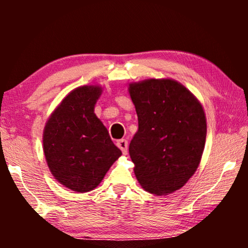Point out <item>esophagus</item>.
<instances>
[{
  "mask_svg": "<svg viewBox=\"0 0 248 248\" xmlns=\"http://www.w3.org/2000/svg\"><path fill=\"white\" fill-rule=\"evenodd\" d=\"M116 144H117V147L121 149L122 152H123V155H126L127 154L128 143H127V141L125 140V139H121V140H118Z\"/></svg>",
  "mask_w": 248,
  "mask_h": 248,
  "instance_id": "obj_1",
  "label": "esophagus"
}]
</instances>
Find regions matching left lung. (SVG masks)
Here are the masks:
<instances>
[{"label": "left lung", "instance_id": "left-lung-1", "mask_svg": "<svg viewBox=\"0 0 248 248\" xmlns=\"http://www.w3.org/2000/svg\"><path fill=\"white\" fill-rule=\"evenodd\" d=\"M128 90L139 121L128 147L137 179L152 194L177 191L201 161L206 137L202 105L170 79L144 80Z\"/></svg>", "mask_w": 248, "mask_h": 248}]
</instances>
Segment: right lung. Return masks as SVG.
I'll list each match as a JSON object with an SVG mask.
<instances>
[{
	"label": "right lung",
	"instance_id": "obj_1",
	"mask_svg": "<svg viewBox=\"0 0 248 248\" xmlns=\"http://www.w3.org/2000/svg\"><path fill=\"white\" fill-rule=\"evenodd\" d=\"M101 88L83 86L64 98L44 131V154L54 177L74 192H89L103 181L122 151L93 113Z\"/></svg>",
	"mask_w": 248,
	"mask_h": 248
}]
</instances>
